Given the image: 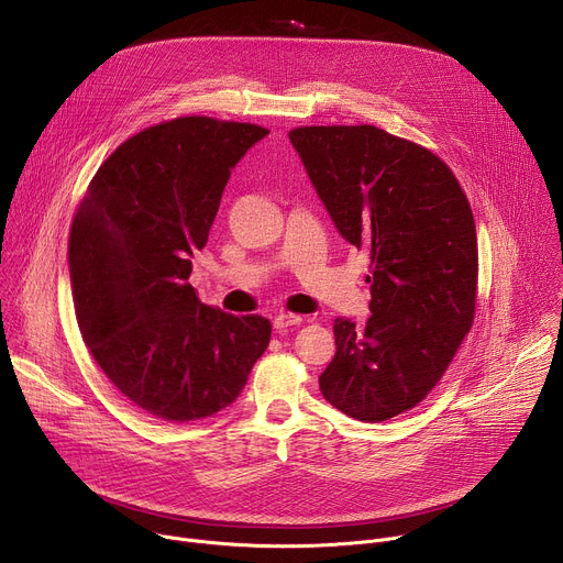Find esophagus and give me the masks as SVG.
<instances>
[{"label":"esophagus","instance_id":"obj_1","mask_svg":"<svg viewBox=\"0 0 563 563\" xmlns=\"http://www.w3.org/2000/svg\"><path fill=\"white\" fill-rule=\"evenodd\" d=\"M300 323H302V316H298V313H278L274 318V328L278 332H283L287 328H294V325H300Z\"/></svg>","mask_w":563,"mask_h":563}]
</instances>
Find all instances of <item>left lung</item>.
I'll use <instances>...</instances> for the list:
<instances>
[{
	"mask_svg": "<svg viewBox=\"0 0 563 563\" xmlns=\"http://www.w3.org/2000/svg\"><path fill=\"white\" fill-rule=\"evenodd\" d=\"M336 229L369 254V311L334 320L336 354L318 376L334 408L380 423L417 408L474 323V216L430 148L372 124L289 131Z\"/></svg>",
	"mask_w": 563,
	"mask_h": 563,
	"instance_id": "obj_1",
	"label": "left lung"
}]
</instances>
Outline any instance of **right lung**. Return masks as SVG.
Segmentation results:
<instances>
[{
  "label": "right lung",
  "mask_w": 563,
  "mask_h": 563,
  "mask_svg": "<svg viewBox=\"0 0 563 563\" xmlns=\"http://www.w3.org/2000/svg\"><path fill=\"white\" fill-rule=\"evenodd\" d=\"M267 133L207 115L153 124L104 159L75 209L68 272L82 341L155 419L224 410L269 345L267 318L213 309L187 283L231 169Z\"/></svg>",
  "instance_id": "add662e5"
}]
</instances>
